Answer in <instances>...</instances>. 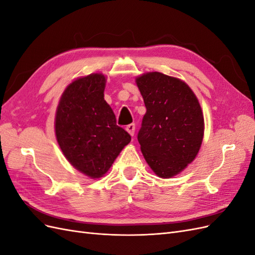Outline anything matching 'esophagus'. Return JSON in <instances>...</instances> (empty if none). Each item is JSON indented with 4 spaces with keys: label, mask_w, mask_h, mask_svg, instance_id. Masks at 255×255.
Segmentation results:
<instances>
[{
    "label": "esophagus",
    "mask_w": 255,
    "mask_h": 255,
    "mask_svg": "<svg viewBox=\"0 0 255 255\" xmlns=\"http://www.w3.org/2000/svg\"><path fill=\"white\" fill-rule=\"evenodd\" d=\"M126 129H127V132H128L130 136H134V134H135V125H134V123H130V125L127 126Z\"/></svg>",
    "instance_id": "obj_1"
}]
</instances>
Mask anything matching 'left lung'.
<instances>
[{"mask_svg": "<svg viewBox=\"0 0 255 255\" xmlns=\"http://www.w3.org/2000/svg\"><path fill=\"white\" fill-rule=\"evenodd\" d=\"M146 113L138 132L142 155L155 174L169 179L197 156L204 134L201 106L188 85L160 72L136 79Z\"/></svg>", "mask_w": 255, "mask_h": 255, "instance_id": "obj_1", "label": "left lung"}]
</instances>
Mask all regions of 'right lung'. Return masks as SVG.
Wrapping results in <instances>:
<instances>
[{"label":"right lung","instance_id":"add662e5","mask_svg":"<svg viewBox=\"0 0 255 255\" xmlns=\"http://www.w3.org/2000/svg\"><path fill=\"white\" fill-rule=\"evenodd\" d=\"M106 79L92 73L73 81L61 95L55 116L56 139L75 169L92 179L103 176L130 136L116 125L104 100Z\"/></svg>","mask_w":255,"mask_h":255}]
</instances>
